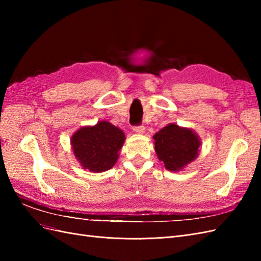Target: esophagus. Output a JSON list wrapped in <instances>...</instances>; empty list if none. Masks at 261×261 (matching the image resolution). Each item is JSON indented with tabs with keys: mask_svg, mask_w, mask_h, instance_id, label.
I'll return each mask as SVG.
<instances>
[{
	"mask_svg": "<svg viewBox=\"0 0 261 261\" xmlns=\"http://www.w3.org/2000/svg\"><path fill=\"white\" fill-rule=\"evenodd\" d=\"M133 130L137 133V134H144L145 132V126L144 125H137V126H133Z\"/></svg>",
	"mask_w": 261,
	"mask_h": 261,
	"instance_id": "obj_1",
	"label": "esophagus"
}]
</instances>
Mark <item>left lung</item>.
I'll return each instance as SVG.
<instances>
[{"mask_svg": "<svg viewBox=\"0 0 261 261\" xmlns=\"http://www.w3.org/2000/svg\"><path fill=\"white\" fill-rule=\"evenodd\" d=\"M154 150L169 171L181 170L198 155L200 139L196 134L170 124L153 136Z\"/></svg>", "mask_w": 261, "mask_h": 261, "instance_id": "obj_1", "label": "left lung"}]
</instances>
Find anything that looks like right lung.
I'll return each mask as SVG.
<instances>
[{"label":"right lung","mask_w":261,"mask_h":261,"mask_svg":"<svg viewBox=\"0 0 261 261\" xmlns=\"http://www.w3.org/2000/svg\"><path fill=\"white\" fill-rule=\"evenodd\" d=\"M124 140L125 135L120 128L102 121L94 126L78 129L70 141L82 167L99 173L115 164Z\"/></svg>","instance_id":"add662e5"}]
</instances>
